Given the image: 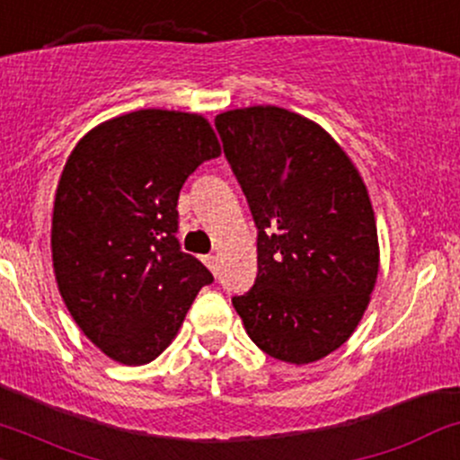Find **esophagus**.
Masks as SVG:
<instances>
[{
  "mask_svg": "<svg viewBox=\"0 0 460 460\" xmlns=\"http://www.w3.org/2000/svg\"><path fill=\"white\" fill-rule=\"evenodd\" d=\"M205 264L211 273H217V255H205Z\"/></svg>",
  "mask_w": 460,
  "mask_h": 460,
  "instance_id": "esophagus-1",
  "label": "esophagus"
}]
</instances>
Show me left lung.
Segmentation results:
<instances>
[{
	"label": "left lung",
	"instance_id": "8db88e82",
	"mask_svg": "<svg viewBox=\"0 0 460 460\" xmlns=\"http://www.w3.org/2000/svg\"><path fill=\"white\" fill-rule=\"evenodd\" d=\"M216 129L258 229V278L231 302L267 355L322 359L352 335L379 273L364 181L317 123L288 110H231Z\"/></svg>",
	"mask_w": 460,
	"mask_h": 460
}]
</instances>
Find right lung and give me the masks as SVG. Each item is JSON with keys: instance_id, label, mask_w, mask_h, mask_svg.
I'll list each match as a JSON object with an SVG mask.
<instances>
[{"instance_id": "add662e5", "label": "right lung", "mask_w": 460, "mask_h": 460, "mask_svg": "<svg viewBox=\"0 0 460 460\" xmlns=\"http://www.w3.org/2000/svg\"><path fill=\"white\" fill-rule=\"evenodd\" d=\"M220 145L202 116L138 110L99 125L67 158L52 262L67 311L114 361L141 366L173 340L214 282L178 243V196Z\"/></svg>"}]
</instances>
